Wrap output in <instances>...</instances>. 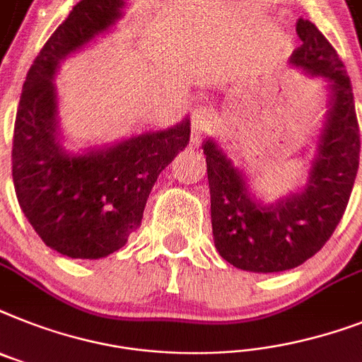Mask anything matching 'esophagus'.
Listing matches in <instances>:
<instances>
[{
    "label": "esophagus",
    "mask_w": 362,
    "mask_h": 362,
    "mask_svg": "<svg viewBox=\"0 0 362 362\" xmlns=\"http://www.w3.org/2000/svg\"><path fill=\"white\" fill-rule=\"evenodd\" d=\"M211 122H214V115L210 107L206 105H195L191 110V130H193V143L199 141L211 130Z\"/></svg>",
    "instance_id": "34e87169"
}]
</instances>
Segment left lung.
<instances>
[{"instance_id": "1", "label": "left lung", "mask_w": 362, "mask_h": 362, "mask_svg": "<svg viewBox=\"0 0 362 362\" xmlns=\"http://www.w3.org/2000/svg\"><path fill=\"white\" fill-rule=\"evenodd\" d=\"M296 31L301 46L293 49L290 63L308 74L324 76L331 90V110L307 187L262 206L216 143H204L216 249L228 264L245 272H284L314 257L342 219L359 169L361 134L348 72L313 22L299 18Z\"/></svg>"}]
</instances>
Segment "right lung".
Returning <instances> with one entry per match:
<instances>
[{
  "label": "right lung",
  "mask_w": 362,
  "mask_h": 362,
  "mask_svg": "<svg viewBox=\"0 0 362 362\" xmlns=\"http://www.w3.org/2000/svg\"><path fill=\"white\" fill-rule=\"evenodd\" d=\"M124 0H81L31 64L13 137L18 204L40 240L70 258L107 257L139 227L160 173L189 143V122L69 156L55 141L54 78L61 59L120 16Z\"/></svg>",
  "instance_id": "right-lung-1"
}]
</instances>
